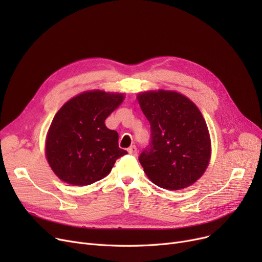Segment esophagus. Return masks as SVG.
Instances as JSON below:
<instances>
[{
  "mask_svg": "<svg viewBox=\"0 0 262 262\" xmlns=\"http://www.w3.org/2000/svg\"><path fill=\"white\" fill-rule=\"evenodd\" d=\"M128 153L133 156H137V154H138V150H137V147L135 145H132L129 148H128Z\"/></svg>",
  "mask_w": 262,
  "mask_h": 262,
  "instance_id": "obj_1",
  "label": "esophagus"
}]
</instances>
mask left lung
Here are the masks:
<instances>
[{"instance_id": "obj_1", "label": "left lung", "mask_w": 262, "mask_h": 262, "mask_svg": "<svg viewBox=\"0 0 262 262\" xmlns=\"http://www.w3.org/2000/svg\"><path fill=\"white\" fill-rule=\"evenodd\" d=\"M150 124L152 142L139 161L148 180L168 190L198 182L211 158L207 124L198 106L173 90H149L137 95Z\"/></svg>"}]
</instances>
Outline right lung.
<instances>
[{
    "label": "right lung",
    "instance_id": "1",
    "mask_svg": "<svg viewBox=\"0 0 262 262\" xmlns=\"http://www.w3.org/2000/svg\"><path fill=\"white\" fill-rule=\"evenodd\" d=\"M125 95L104 90L84 91L66 102L53 118L45 152L60 181L87 186L106 177L116 160L127 152L119 147V135L106 127L107 117Z\"/></svg>",
    "mask_w": 262,
    "mask_h": 262
}]
</instances>
